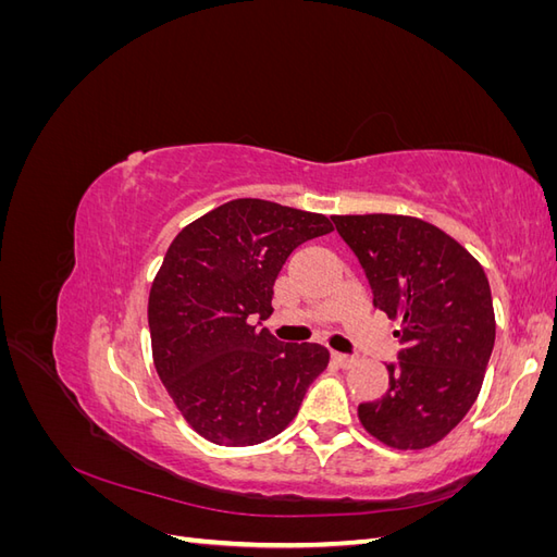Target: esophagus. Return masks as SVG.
I'll return each instance as SVG.
<instances>
[{
  "label": "esophagus",
  "instance_id": "esophagus-1",
  "mask_svg": "<svg viewBox=\"0 0 557 557\" xmlns=\"http://www.w3.org/2000/svg\"><path fill=\"white\" fill-rule=\"evenodd\" d=\"M332 360H334L336 364H339V367H344V369L356 364V358H352V356H344V352H332Z\"/></svg>",
  "mask_w": 557,
  "mask_h": 557
}]
</instances>
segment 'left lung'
I'll return each mask as SVG.
<instances>
[{
    "label": "left lung",
    "instance_id": "left-lung-1",
    "mask_svg": "<svg viewBox=\"0 0 557 557\" xmlns=\"http://www.w3.org/2000/svg\"><path fill=\"white\" fill-rule=\"evenodd\" d=\"M332 223L364 269L374 307L399 318L391 383L381 399L360 404V423L399 450L442 442L476 401L495 346L483 267L420 218L367 213Z\"/></svg>",
    "mask_w": 557,
    "mask_h": 557
}]
</instances>
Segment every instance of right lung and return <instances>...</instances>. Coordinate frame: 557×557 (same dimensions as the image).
I'll list each match as a JSON object with an SVG mask.
<instances>
[{
    "mask_svg": "<svg viewBox=\"0 0 557 557\" xmlns=\"http://www.w3.org/2000/svg\"><path fill=\"white\" fill-rule=\"evenodd\" d=\"M332 232L325 215L232 199L183 227L148 295L153 362L190 428L221 446L272 440L297 416L330 350L283 344L252 320L272 313L290 252Z\"/></svg>",
    "mask_w": 557,
    "mask_h": 557,
    "instance_id": "right-lung-1",
    "label": "right lung"
}]
</instances>
